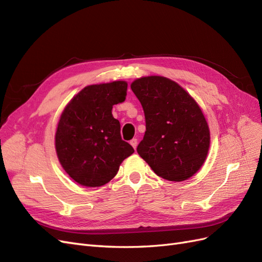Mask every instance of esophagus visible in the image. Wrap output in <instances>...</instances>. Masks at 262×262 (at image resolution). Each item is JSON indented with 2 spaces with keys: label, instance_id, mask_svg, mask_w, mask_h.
<instances>
[{
  "label": "esophagus",
  "instance_id": "obj_1",
  "mask_svg": "<svg viewBox=\"0 0 262 262\" xmlns=\"http://www.w3.org/2000/svg\"><path fill=\"white\" fill-rule=\"evenodd\" d=\"M137 143H138V142H137V139H136V138H134V139L130 140V145L133 146L134 149L137 148Z\"/></svg>",
  "mask_w": 262,
  "mask_h": 262
}]
</instances>
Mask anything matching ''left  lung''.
I'll return each mask as SVG.
<instances>
[{"label": "left lung", "mask_w": 262, "mask_h": 262, "mask_svg": "<svg viewBox=\"0 0 262 262\" xmlns=\"http://www.w3.org/2000/svg\"><path fill=\"white\" fill-rule=\"evenodd\" d=\"M130 88L146 119L138 155L164 180L190 179L205 163L210 147L209 126L200 106L179 83L163 76L138 78Z\"/></svg>", "instance_id": "1"}]
</instances>
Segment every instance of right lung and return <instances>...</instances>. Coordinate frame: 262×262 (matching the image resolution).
Returning a JSON list of instances; mask_svg holds the SVG:
<instances>
[{
  "mask_svg": "<svg viewBox=\"0 0 262 262\" xmlns=\"http://www.w3.org/2000/svg\"><path fill=\"white\" fill-rule=\"evenodd\" d=\"M126 91L124 80L87 86L61 114L55 133L56 155L65 172L81 186L108 183L134 154L112 115L113 105L125 101Z\"/></svg>",
  "mask_w": 262,
  "mask_h": 262,
  "instance_id": "obj_1",
  "label": "right lung"
}]
</instances>
